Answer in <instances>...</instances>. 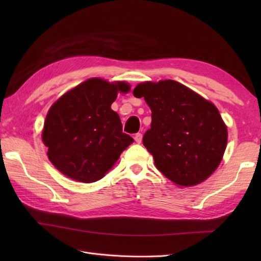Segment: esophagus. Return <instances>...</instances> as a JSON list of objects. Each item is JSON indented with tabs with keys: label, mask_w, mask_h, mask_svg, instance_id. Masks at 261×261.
<instances>
[{
	"label": "esophagus",
	"mask_w": 261,
	"mask_h": 261,
	"mask_svg": "<svg viewBox=\"0 0 261 261\" xmlns=\"http://www.w3.org/2000/svg\"><path fill=\"white\" fill-rule=\"evenodd\" d=\"M135 141L137 143H141V141H142V135L141 134H136L135 135Z\"/></svg>",
	"instance_id": "1"
}]
</instances>
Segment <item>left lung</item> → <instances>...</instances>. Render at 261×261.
<instances>
[{"instance_id":"1","label":"left lung","mask_w":261,"mask_h":261,"mask_svg":"<svg viewBox=\"0 0 261 261\" xmlns=\"http://www.w3.org/2000/svg\"><path fill=\"white\" fill-rule=\"evenodd\" d=\"M151 110V125L142 138L158 170L177 186L207 179L222 160L228 130L219 110L178 82L140 83L134 90Z\"/></svg>"}]
</instances>
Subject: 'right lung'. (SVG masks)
<instances>
[{
	"instance_id": "right-lung-1",
	"label": "right lung",
	"mask_w": 261,
	"mask_h": 261,
	"mask_svg": "<svg viewBox=\"0 0 261 261\" xmlns=\"http://www.w3.org/2000/svg\"><path fill=\"white\" fill-rule=\"evenodd\" d=\"M125 82L90 79L65 93L49 109L42 130L48 158L60 173L94 182L113 167L134 139L122 132L119 114L111 109Z\"/></svg>"
}]
</instances>
